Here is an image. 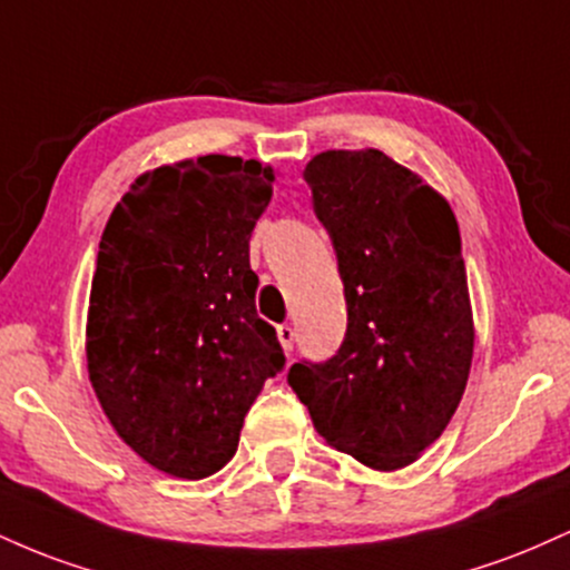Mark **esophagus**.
Wrapping results in <instances>:
<instances>
[{"mask_svg":"<svg viewBox=\"0 0 570 570\" xmlns=\"http://www.w3.org/2000/svg\"><path fill=\"white\" fill-rule=\"evenodd\" d=\"M276 332H278L281 345H284V351H286V353H292V348H294V326H289V324H281Z\"/></svg>","mask_w":570,"mask_h":570,"instance_id":"34e87169","label":"esophagus"}]
</instances>
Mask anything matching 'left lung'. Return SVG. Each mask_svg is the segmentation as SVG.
Returning <instances> with one entry per match:
<instances>
[{
    "instance_id": "1",
    "label": "left lung",
    "mask_w": 570,
    "mask_h": 570,
    "mask_svg": "<svg viewBox=\"0 0 570 570\" xmlns=\"http://www.w3.org/2000/svg\"><path fill=\"white\" fill-rule=\"evenodd\" d=\"M303 176L335 246L348 330L335 356L303 358L286 381L332 448L394 472L440 440L472 367L455 214L381 149H330Z\"/></svg>"
}]
</instances>
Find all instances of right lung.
<instances>
[{
    "label": "right lung",
    "instance_id": "add662e5",
    "mask_svg": "<svg viewBox=\"0 0 570 570\" xmlns=\"http://www.w3.org/2000/svg\"><path fill=\"white\" fill-rule=\"evenodd\" d=\"M273 179L227 155L160 166L130 185L98 244L90 383L120 440L181 480L230 461L248 407L286 364L248 265Z\"/></svg>",
    "mask_w": 570,
    "mask_h": 570
}]
</instances>
